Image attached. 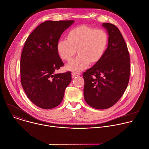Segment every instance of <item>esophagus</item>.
<instances>
[{
  "instance_id": "34e87169",
  "label": "esophagus",
  "mask_w": 149,
  "mask_h": 149,
  "mask_svg": "<svg viewBox=\"0 0 149 149\" xmlns=\"http://www.w3.org/2000/svg\"><path fill=\"white\" fill-rule=\"evenodd\" d=\"M81 75V73H79V72H74L72 73V75L73 77H76V76H79V75Z\"/></svg>"
}]
</instances>
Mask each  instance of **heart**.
<instances>
[{
	"label": "heart",
	"instance_id": "1",
	"mask_svg": "<svg viewBox=\"0 0 149 149\" xmlns=\"http://www.w3.org/2000/svg\"><path fill=\"white\" fill-rule=\"evenodd\" d=\"M67 39L58 40L57 52L61 59L69 61L77 50L79 55L66 65L67 70L74 72L86 69L90 62H98L103 56L109 42L108 35L104 30L85 25L71 29Z\"/></svg>",
	"mask_w": 149,
	"mask_h": 149
}]
</instances>
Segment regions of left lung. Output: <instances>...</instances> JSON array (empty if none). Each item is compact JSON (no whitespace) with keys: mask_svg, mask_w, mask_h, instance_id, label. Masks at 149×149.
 <instances>
[{"mask_svg":"<svg viewBox=\"0 0 149 149\" xmlns=\"http://www.w3.org/2000/svg\"><path fill=\"white\" fill-rule=\"evenodd\" d=\"M107 31L108 47L102 58L83 73L84 96L93 108L104 110L114 105L128 86L130 60L125 40L113 24L103 23Z\"/></svg>","mask_w":149,"mask_h":149,"instance_id":"left-lung-1","label":"left lung"}]
</instances>
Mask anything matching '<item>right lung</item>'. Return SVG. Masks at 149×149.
I'll use <instances>...</instances> for the list:
<instances>
[{
    "label": "right lung",
    "instance_id": "add662e5",
    "mask_svg": "<svg viewBox=\"0 0 149 149\" xmlns=\"http://www.w3.org/2000/svg\"><path fill=\"white\" fill-rule=\"evenodd\" d=\"M74 20H47L28 37L20 58L21 84L28 98L38 107L51 109L62 101L71 81L70 71L55 74L63 65L56 45L62 33Z\"/></svg>",
    "mask_w": 149,
    "mask_h": 149
}]
</instances>
